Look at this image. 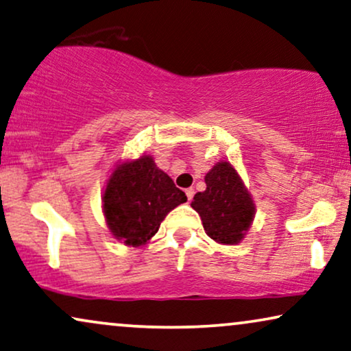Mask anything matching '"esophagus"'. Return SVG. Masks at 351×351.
Listing matches in <instances>:
<instances>
[{
  "instance_id": "1",
  "label": "esophagus",
  "mask_w": 351,
  "mask_h": 351,
  "mask_svg": "<svg viewBox=\"0 0 351 351\" xmlns=\"http://www.w3.org/2000/svg\"><path fill=\"white\" fill-rule=\"evenodd\" d=\"M184 193H186V195H188V200H193V197H194V189L193 188L186 189Z\"/></svg>"
}]
</instances>
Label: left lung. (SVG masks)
I'll return each instance as SVG.
<instances>
[{"mask_svg":"<svg viewBox=\"0 0 351 351\" xmlns=\"http://www.w3.org/2000/svg\"><path fill=\"white\" fill-rule=\"evenodd\" d=\"M207 189L191 202L204 230L218 244H237L254 221L255 205L230 162H218L205 175Z\"/></svg>","mask_w":351,"mask_h":351,"instance_id":"1","label":"left lung"}]
</instances>
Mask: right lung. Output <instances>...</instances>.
I'll use <instances>...</instances> for the list:
<instances>
[{"label": "right lung", "mask_w": 351, "mask_h": 351, "mask_svg": "<svg viewBox=\"0 0 351 351\" xmlns=\"http://www.w3.org/2000/svg\"><path fill=\"white\" fill-rule=\"evenodd\" d=\"M186 200V194L154 158L143 156L115 168L106 186L102 207L115 239L139 247L156 234L168 212Z\"/></svg>", "instance_id": "add662e5"}]
</instances>
